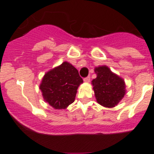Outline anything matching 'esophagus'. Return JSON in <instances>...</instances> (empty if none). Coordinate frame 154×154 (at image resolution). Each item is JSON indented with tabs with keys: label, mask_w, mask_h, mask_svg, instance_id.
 <instances>
[{
	"label": "esophagus",
	"mask_w": 154,
	"mask_h": 154,
	"mask_svg": "<svg viewBox=\"0 0 154 154\" xmlns=\"http://www.w3.org/2000/svg\"><path fill=\"white\" fill-rule=\"evenodd\" d=\"M90 80H91V77L88 76V77H85V78L84 79V81H85V82H86V83H88V82H90Z\"/></svg>",
	"instance_id": "obj_1"
}]
</instances>
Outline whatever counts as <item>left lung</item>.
<instances>
[{
  "label": "left lung",
  "mask_w": 154,
  "mask_h": 154,
  "mask_svg": "<svg viewBox=\"0 0 154 154\" xmlns=\"http://www.w3.org/2000/svg\"><path fill=\"white\" fill-rule=\"evenodd\" d=\"M97 77L91 81L96 101L105 108H114L125 96L124 80L105 65L94 68Z\"/></svg>",
  "instance_id": "8db88e82"
}]
</instances>
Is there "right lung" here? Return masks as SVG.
Here are the masks:
<instances>
[{"label":"right lung","instance_id":"obj_1","mask_svg":"<svg viewBox=\"0 0 154 154\" xmlns=\"http://www.w3.org/2000/svg\"><path fill=\"white\" fill-rule=\"evenodd\" d=\"M82 83L78 70L65 61L45 73L39 89L44 101L53 109H65L74 101Z\"/></svg>","mask_w":154,"mask_h":154}]
</instances>
